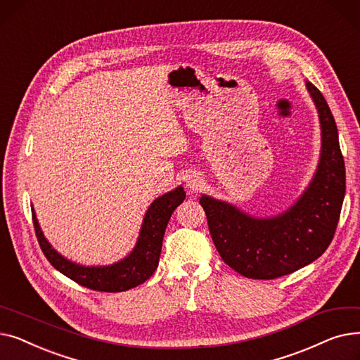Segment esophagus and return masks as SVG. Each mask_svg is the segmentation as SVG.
Masks as SVG:
<instances>
[{
  "label": "esophagus",
  "mask_w": 360,
  "mask_h": 360,
  "mask_svg": "<svg viewBox=\"0 0 360 360\" xmlns=\"http://www.w3.org/2000/svg\"><path fill=\"white\" fill-rule=\"evenodd\" d=\"M185 182H186V186L190 188L191 191H195V190H198V188L201 186L202 179H201V176L198 174H190V175H186Z\"/></svg>",
  "instance_id": "esophagus-1"
}]
</instances>
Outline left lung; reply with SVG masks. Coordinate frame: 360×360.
Wrapping results in <instances>:
<instances>
[{"instance_id":"obj_1","label":"left lung","mask_w":360,"mask_h":360,"mask_svg":"<svg viewBox=\"0 0 360 360\" xmlns=\"http://www.w3.org/2000/svg\"><path fill=\"white\" fill-rule=\"evenodd\" d=\"M305 84L318 110L321 153L309 185L289 209L255 217L232 202L200 197L221 259L248 278H277L319 258L328 248L342 212L346 169L337 125L321 91L309 82Z\"/></svg>"}]
</instances>
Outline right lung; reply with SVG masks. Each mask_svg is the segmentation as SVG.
<instances>
[{
    "label": "right lung",
    "mask_w": 360,
    "mask_h": 360,
    "mask_svg": "<svg viewBox=\"0 0 360 360\" xmlns=\"http://www.w3.org/2000/svg\"><path fill=\"white\" fill-rule=\"evenodd\" d=\"M184 200L185 191L181 185L158 197L148 205L144 214L134 248L122 259L108 264V266H82V264L61 255L45 238L33 207L32 214L41 250L53 269L87 289L99 292H124L141 285L158 269L167 221Z\"/></svg>",
    "instance_id": "obj_1"
}]
</instances>
